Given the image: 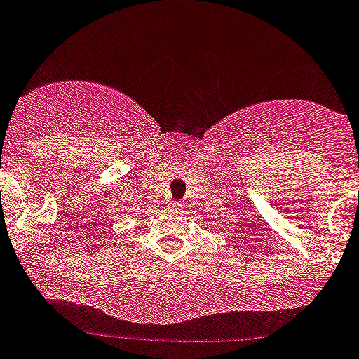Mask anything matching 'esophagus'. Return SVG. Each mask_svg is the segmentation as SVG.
Returning a JSON list of instances; mask_svg holds the SVG:
<instances>
[{
    "label": "esophagus",
    "mask_w": 359,
    "mask_h": 359,
    "mask_svg": "<svg viewBox=\"0 0 359 359\" xmlns=\"http://www.w3.org/2000/svg\"><path fill=\"white\" fill-rule=\"evenodd\" d=\"M170 210L171 211H180V210H182V202H180V201H171L170 202Z\"/></svg>",
    "instance_id": "34e87169"
}]
</instances>
